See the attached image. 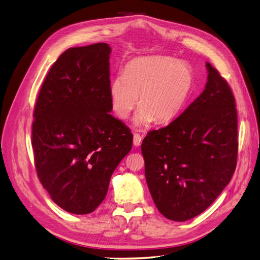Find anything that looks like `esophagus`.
Returning a JSON list of instances; mask_svg holds the SVG:
<instances>
[{"label":"esophagus","instance_id":"1","mask_svg":"<svg viewBox=\"0 0 260 260\" xmlns=\"http://www.w3.org/2000/svg\"><path fill=\"white\" fill-rule=\"evenodd\" d=\"M142 143V136L140 134H134V138H133V144L135 147H138Z\"/></svg>","mask_w":260,"mask_h":260}]
</instances>
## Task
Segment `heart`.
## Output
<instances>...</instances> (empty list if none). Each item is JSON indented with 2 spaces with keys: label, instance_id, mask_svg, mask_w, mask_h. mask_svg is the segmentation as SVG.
I'll return each instance as SVG.
<instances>
[{
  "label": "heart",
  "instance_id": "heart-1",
  "mask_svg": "<svg viewBox=\"0 0 260 260\" xmlns=\"http://www.w3.org/2000/svg\"><path fill=\"white\" fill-rule=\"evenodd\" d=\"M194 85L190 68L170 56H146L133 59L111 82L113 111L127 118L137 105L136 126L168 124L183 110Z\"/></svg>",
  "mask_w": 260,
  "mask_h": 260
}]
</instances>
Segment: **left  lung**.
<instances>
[{
    "mask_svg": "<svg viewBox=\"0 0 260 260\" xmlns=\"http://www.w3.org/2000/svg\"><path fill=\"white\" fill-rule=\"evenodd\" d=\"M203 93L142 143L145 177L159 213L174 221L202 214L231 182L237 164V110L231 87L208 62Z\"/></svg>",
    "mask_w": 260,
    "mask_h": 260,
    "instance_id": "left-lung-1",
    "label": "left lung"
}]
</instances>
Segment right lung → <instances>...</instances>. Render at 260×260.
<instances>
[{"instance_id":"add662e5","label":"right lung","mask_w":260,"mask_h":260,"mask_svg":"<svg viewBox=\"0 0 260 260\" xmlns=\"http://www.w3.org/2000/svg\"><path fill=\"white\" fill-rule=\"evenodd\" d=\"M106 43L72 47L46 75L34 108L32 146L41 184L72 214L94 212L133 134L112 116Z\"/></svg>"}]
</instances>
